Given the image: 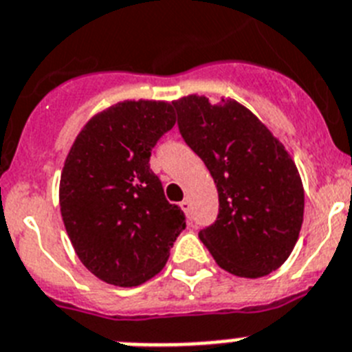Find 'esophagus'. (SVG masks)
Here are the masks:
<instances>
[{"label":"esophagus","mask_w":352,"mask_h":352,"mask_svg":"<svg viewBox=\"0 0 352 352\" xmlns=\"http://www.w3.org/2000/svg\"><path fill=\"white\" fill-rule=\"evenodd\" d=\"M180 207H182V210H184L188 216H191V201H189V198H186V200L180 201Z\"/></svg>","instance_id":"obj_1"}]
</instances>
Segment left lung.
I'll return each mask as SVG.
<instances>
[{
    "mask_svg": "<svg viewBox=\"0 0 352 352\" xmlns=\"http://www.w3.org/2000/svg\"><path fill=\"white\" fill-rule=\"evenodd\" d=\"M177 125L218 188L219 212L198 232L214 261L241 278L276 271L303 223L301 177L285 146L235 100L188 96L175 102Z\"/></svg>",
    "mask_w": 352,
    "mask_h": 352,
    "instance_id": "1",
    "label": "left lung"
}]
</instances>
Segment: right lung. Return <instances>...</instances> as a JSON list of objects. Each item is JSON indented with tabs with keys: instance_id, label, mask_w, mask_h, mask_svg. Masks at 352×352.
<instances>
[{
	"instance_id": "add662e5",
	"label": "right lung",
	"mask_w": 352,
	"mask_h": 352,
	"mask_svg": "<svg viewBox=\"0 0 352 352\" xmlns=\"http://www.w3.org/2000/svg\"><path fill=\"white\" fill-rule=\"evenodd\" d=\"M175 102L125 100L78 134L60 180V209L79 261L99 280L136 287L166 264L186 228L151 170L155 143L175 125Z\"/></svg>"
}]
</instances>
